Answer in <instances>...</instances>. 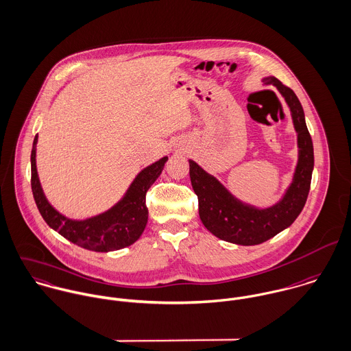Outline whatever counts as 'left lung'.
Returning a JSON list of instances; mask_svg holds the SVG:
<instances>
[{"mask_svg": "<svg viewBox=\"0 0 351 351\" xmlns=\"http://www.w3.org/2000/svg\"><path fill=\"white\" fill-rule=\"evenodd\" d=\"M273 84L290 108L297 132L298 161L293 180L278 204L258 209L232 195L213 175L190 160V179L198 195L199 217L214 236L239 245H256L267 241L290 226L306 202L313 171V143L305 123L302 106L295 93L276 77L262 80Z\"/></svg>", "mask_w": 351, "mask_h": 351, "instance_id": "8db88e82", "label": "left lung"}]
</instances>
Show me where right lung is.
<instances>
[{"label": "right lung", "instance_id": "obj_1", "mask_svg": "<svg viewBox=\"0 0 351 351\" xmlns=\"http://www.w3.org/2000/svg\"><path fill=\"white\" fill-rule=\"evenodd\" d=\"M36 143L38 136L31 152V187L36 206L50 228L75 245L96 252L122 250L140 239L149 214L146 193L160 176L167 156L143 168L123 198L111 209L85 219H71L56 210L45 197L36 171Z\"/></svg>", "mask_w": 351, "mask_h": 351}]
</instances>
